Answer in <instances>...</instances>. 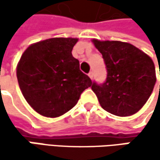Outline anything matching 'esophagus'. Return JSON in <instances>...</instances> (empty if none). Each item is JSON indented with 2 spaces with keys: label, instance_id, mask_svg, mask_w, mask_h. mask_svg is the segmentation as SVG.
<instances>
[{
  "label": "esophagus",
  "instance_id": "34e87169",
  "mask_svg": "<svg viewBox=\"0 0 160 160\" xmlns=\"http://www.w3.org/2000/svg\"><path fill=\"white\" fill-rule=\"evenodd\" d=\"M88 76L90 77V79H92L93 78V72L92 71H90L89 74H88Z\"/></svg>",
  "mask_w": 160,
  "mask_h": 160
}]
</instances>
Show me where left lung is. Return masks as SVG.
I'll return each mask as SVG.
<instances>
[{
  "instance_id": "left-lung-1",
  "label": "left lung",
  "mask_w": 160,
  "mask_h": 160,
  "mask_svg": "<svg viewBox=\"0 0 160 160\" xmlns=\"http://www.w3.org/2000/svg\"><path fill=\"white\" fill-rule=\"evenodd\" d=\"M92 42L102 53L108 72L104 83L93 81L92 84L101 107L118 117L135 114L153 92L156 83L154 62L128 42L98 40Z\"/></svg>"
}]
</instances>
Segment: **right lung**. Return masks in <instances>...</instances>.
Returning a JSON list of instances; mask_svg holds the SVG:
<instances>
[{
	"mask_svg": "<svg viewBox=\"0 0 160 160\" xmlns=\"http://www.w3.org/2000/svg\"><path fill=\"white\" fill-rule=\"evenodd\" d=\"M78 39L52 38L30 45L22 54L16 76L29 106L39 114L56 118L70 110L92 86L72 55Z\"/></svg>",
	"mask_w": 160,
	"mask_h": 160,
	"instance_id": "add662e5",
	"label": "right lung"
}]
</instances>
